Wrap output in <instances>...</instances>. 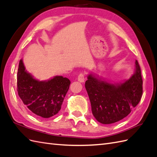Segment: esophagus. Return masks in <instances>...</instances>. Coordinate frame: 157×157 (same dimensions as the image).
Wrapping results in <instances>:
<instances>
[{
    "instance_id": "1",
    "label": "esophagus",
    "mask_w": 157,
    "mask_h": 157,
    "mask_svg": "<svg viewBox=\"0 0 157 157\" xmlns=\"http://www.w3.org/2000/svg\"><path fill=\"white\" fill-rule=\"evenodd\" d=\"M78 80L81 83L84 82V81H85V75L83 74H80L78 77Z\"/></svg>"
}]
</instances>
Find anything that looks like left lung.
<instances>
[{
	"instance_id": "left-lung-1",
	"label": "left lung",
	"mask_w": 157,
	"mask_h": 157,
	"mask_svg": "<svg viewBox=\"0 0 157 157\" xmlns=\"http://www.w3.org/2000/svg\"><path fill=\"white\" fill-rule=\"evenodd\" d=\"M85 87L96 120L102 124L119 121L131 113L142 97L143 80L137 60L135 74L124 82L111 83L90 74Z\"/></svg>"
}]
</instances>
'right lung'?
Listing matches in <instances>:
<instances>
[{"label": "right lung", "mask_w": 157, "mask_h": 157, "mask_svg": "<svg viewBox=\"0 0 157 157\" xmlns=\"http://www.w3.org/2000/svg\"><path fill=\"white\" fill-rule=\"evenodd\" d=\"M70 81L63 76H55L48 81L36 79L25 70L20 60L17 74V91L23 103L38 116L47 119L61 109Z\"/></svg>", "instance_id": "right-lung-1"}]
</instances>
